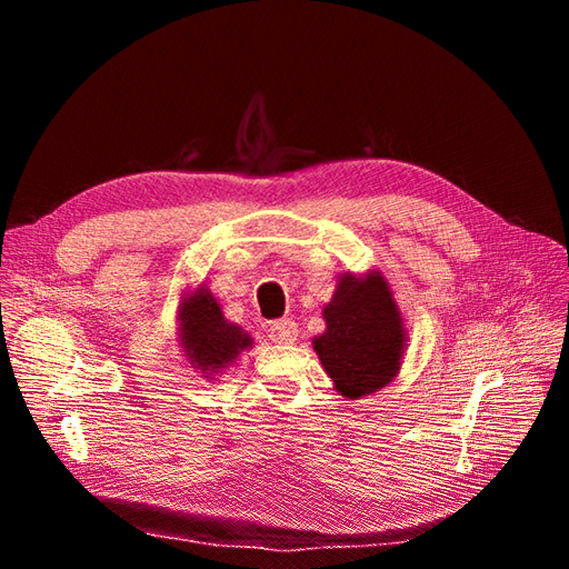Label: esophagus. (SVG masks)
Instances as JSON below:
<instances>
[{
    "mask_svg": "<svg viewBox=\"0 0 569 569\" xmlns=\"http://www.w3.org/2000/svg\"><path fill=\"white\" fill-rule=\"evenodd\" d=\"M269 338L277 345H292L298 340V326L290 319H279L269 326Z\"/></svg>",
    "mask_w": 569,
    "mask_h": 569,
    "instance_id": "esophagus-1",
    "label": "esophagus"
}]
</instances>
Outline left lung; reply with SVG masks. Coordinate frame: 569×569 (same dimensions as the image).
Returning a JSON list of instances; mask_svg holds the SVG:
<instances>
[{
  "label": "left lung",
  "instance_id": "left-lung-1",
  "mask_svg": "<svg viewBox=\"0 0 569 569\" xmlns=\"http://www.w3.org/2000/svg\"><path fill=\"white\" fill-rule=\"evenodd\" d=\"M321 315L326 331L311 345L338 395L369 397L399 376L409 336L380 269L342 273Z\"/></svg>",
  "mask_w": 569,
  "mask_h": 569
}]
</instances>
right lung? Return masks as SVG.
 <instances>
[{
    "mask_svg": "<svg viewBox=\"0 0 569 569\" xmlns=\"http://www.w3.org/2000/svg\"><path fill=\"white\" fill-rule=\"evenodd\" d=\"M177 336L187 363L200 376L214 380L233 366L252 338L238 323L224 319L222 305L206 283L181 292L177 307Z\"/></svg>",
    "mask_w": 569,
    "mask_h": 569,
    "instance_id": "right-lung-1",
    "label": "right lung"
}]
</instances>
